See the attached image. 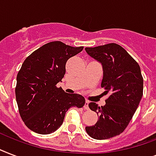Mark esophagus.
Returning a JSON list of instances; mask_svg holds the SVG:
<instances>
[{"mask_svg":"<svg viewBox=\"0 0 156 156\" xmlns=\"http://www.w3.org/2000/svg\"><path fill=\"white\" fill-rule=\"evenodd\" d=\"M88 104H89V101H88V100H86L85 105H84V109H86V110H88V109H89Z\"/></svg>","mask_w":156,"mask_h":156,"instance_id":"obj_1","label":"esophagus"}]
</instances>
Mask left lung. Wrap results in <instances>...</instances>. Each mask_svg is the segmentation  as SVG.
<instances>
[{
	"label": "left lung",
	"instance_id": "8db88e82",
	"mask_svg": "<svg viewBox=\"0 0 156 156\" xmlns=\"http://www.w3.org/2000/svg\"><path fill=\"white\" fill-rule=\"evenodd\" d=\"M86 52L101 63L104 71L101 87L109 93L104 106L89 104L90 110L98 115L96 124L87 126L86 131L92 138L102 140L119 135L131 121L143 97V78L134 59L120 45L112 43Z\"/></svg>",
	"mask_w": 156,
	"mask_h": 156
}]
</instances>
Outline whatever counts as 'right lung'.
<instances>
[{
  "label": "right lung",
  "mask_w": 156,
  "mask_h": 156,
  "mask_svg": "<svg viewBox=\"0 0 156 156\" xmlns=\"http://www.w3.org/2000/svg\"><path fill=\"white\" fill-rule=\"evenodd\" d=\"M83 49L53 41L26 58L17 75L15 95L19 114L30 130L53 133L62 125L69 108L84 106L83 96L69 95L56 87L66 73L67 61Z\"/></svg>",
  "instance_id": "add662e5"
}]
</instances>
